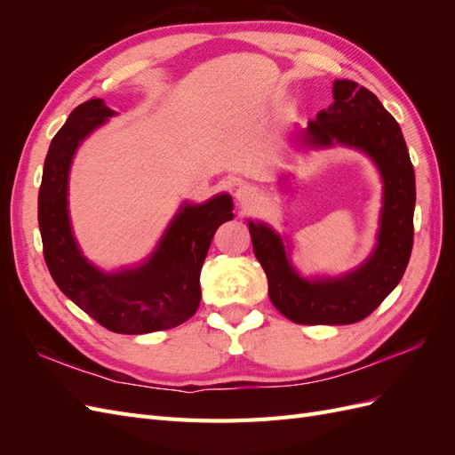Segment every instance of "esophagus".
I'll return each mask as SVG.
<instances>
[{
	"mask_svg": "<svg viewBox=\"0 0 455 455\" xmlns=\"http://www.w3.org/2000/svg\"><path fill=\"white\" fill-rule=\"evenodd\" d=\"M235 197L239 201L241 206H251L256 203L258 199V191L254 186L251 184H241L237 189H235Z\"/></svg>",
	"mask_w": 455,
	"mask_h": 455,
	"instance_id": "esophagus-1",
	"label": "esophagus"
}]
</instances>
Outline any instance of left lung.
Masks as SVG:
<instances>
[{
  "label": "left lung",
  "instance_id": "obj_1",
  "mask_svg": "<svg viewBox=\"0 0 455 455\" xmlns=\"http://www.w3.org/2000/svg\"><path fill=\"white\" fill-rule=\"evenodd\" d=\"M334 102L306 129H294L298 149L349 148L364 154L379 174L381 209L376 243L359 266L341 275H301L291 235L264 220H249L252 249L267 275L269 299L296 324H353L363 321L401 283L414 244L416 174L404 136L374 92L351 79H336ZM279 186L288 194L291 176Z\"/></svg>",
  "mask_w": 455,
  "mask_h": 455
}]
</instances>
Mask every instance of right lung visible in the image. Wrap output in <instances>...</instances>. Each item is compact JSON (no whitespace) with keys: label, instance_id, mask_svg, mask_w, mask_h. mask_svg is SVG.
<instances>
[{"label":"right lung","instance_id":"obj_1","mask_svg":"<svg viewBox=\"0 0 455 455\" xmlns=\"http://www.w3.org/2000/svg\"><path fill=\"white\" fill-rule=\"evenodd\" d=\"M117 112L102 99L79 104L51 140L37 197V222L51 277L77 307L117 334H148L194 316L201 267L216 229L233 220V199L184 201L144 259L117 269L91 261L70 218V171L79 146Z\"/></svg>","mask_w":455,"mask_h":455}]
</instances>
